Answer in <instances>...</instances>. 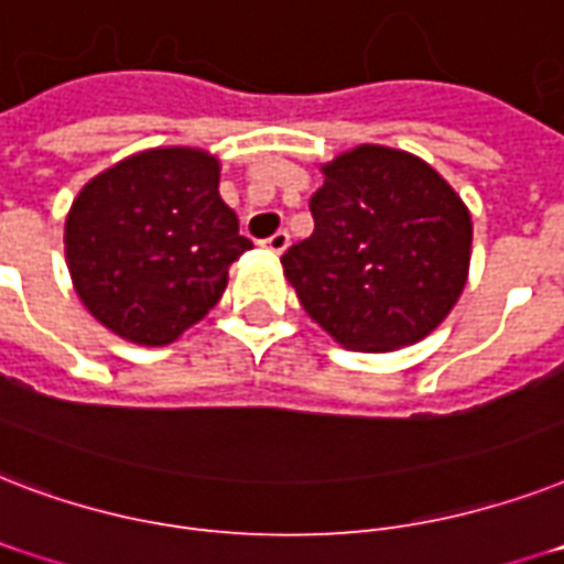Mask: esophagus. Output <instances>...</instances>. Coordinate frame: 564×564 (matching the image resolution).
Wrapping results in <instances>:
<instances>
[{"label": "esophagus", "instance_id": "1", "mask_svg": "<svg viewBox=\"0 0 564 564\" xmlns=\"http://www.w3.org/2000/svg\"><path fill=\"white\" fill-rule=\"evenodd\" d=\"M288 243H291L288 232H276V235H270L268 241H261V247H264L268 252H273V256H282V252L288 250Z\"/></svg>", "mask_w": 564, "mask_h": 564}]
</instances>
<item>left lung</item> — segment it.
Segmentation results:
<instances>
[{
	"label": "left lung",
	"instance_id": "left-lung-1",
	"mask_svg": "<svg viewBox=\"0 0 564 564\" xmlns=\"http://www.w3.org/2000/svg\"><path fill=\"white\" fill-rule=\"evenodd\" d=\"M321 173L312 238L282 256L303 308L347 350L423 341L468 285V205L438 170L394 147L359 143Z\"/></svg>",
	"mask_w": 564,
	"mask_h": 564
}]
</instances>
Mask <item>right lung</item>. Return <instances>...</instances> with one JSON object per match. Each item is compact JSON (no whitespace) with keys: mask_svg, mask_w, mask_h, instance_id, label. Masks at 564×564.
Masks as SVG:
<instances>
[{"mask_svg":"<svg viewBox=\"0 0 564 564\" xmlns=\"http://www.w3.org/2000/svg\"><path fill=\"white\" fill-rule=\"evenodd\" d=\"M217 185V155L155 147L78 191L64 256L78 300L105 329L167 347L217 305L232 261L252 247Z\"/></svg>","mask_w":564,"mask_h":564,"instance_id":"add662e5","label":"right lung"}]
</instances>
